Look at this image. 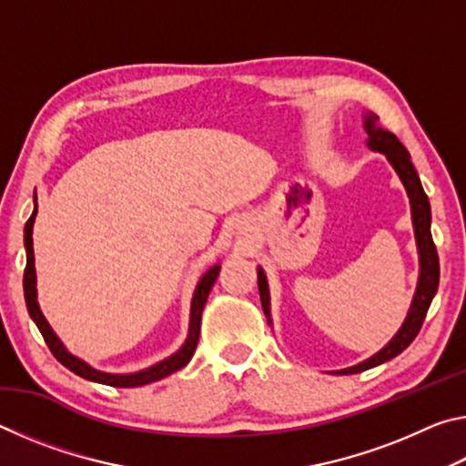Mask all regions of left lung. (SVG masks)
Instances as JSON below:
<instances>
[{
  "mask_svg": "<svg viewBox=\"0 0 466 466\" xmlns=\"http://www.w3.org/2000/svg\"><path fill=\"white\" fill-rule=\"evenodd\" d=\"M366 133H368V146L376 149V152H382L389 162L397 170V175L403 180V185L407 188L409 201H411V214H413V228H415V240H417V248H420V283H417V291L413 296V304L411 310H409L407 319L403 322V327L399 329V333L392 337V341L372 356L366 361H361L358 366H351L347 370H339L337 374H358L364 372L368 368H374L378 364H384V361L392 360L394 356H399L400 351L407 350L411 345L413 339L420 333V329L425 320V314H428V309L431 304L433 296L438 291V283H440V258H438V250L436 244H433L431 238V209H430V199L425 195L420 175L413 167L411 157H409L407 147L400 144L399 137L390 131H384L380 127H376V116H366ZM258 294H261V304H263V312L267 317V322H271L269 319V289H267V279L263 269H258Z\"/></svg>",
  "mask_w": 466,
  "mask_h": 466,
  "instance_id": "1",
  "label": "left lung"
}]
</instances>
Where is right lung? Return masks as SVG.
Here are the masks:
<instances>
[{
  "mask_svg": "<svg viewBox=\"0 0 466 466\" xmlns=\"http://www.w3.org/2000/svg\"><path fill=\"white\" fill-rule=\"evenodd\" d=\"M35 216H36V205L33 216L28 218V222L25 226V247H26V269H25V299H26V309L30 319L36 322L38 330L45 339V343L49 345V350L55 358H57L63 366L67 370H72L74 374L86 378V380H94L106 386H119V389H131V386H144L149 382L160 380L164 376L175 374L177 370L185 368L188 364V360L193 358L197 341H199V329H201V312L203 306L208 302V296L211 291V286H214L219 273V265H214L208 273L203 275L197 283L195 296H193V304H191V327H188V337L185 345L175 353V356L167 358L160 364H156L147 370H141V372L136 374H106V372H98V370L90 368L86 361L80 358H76L69 353L63 343L57 339V335L53 333V329L49 327V322L43 317L41 309H38L36 302V275H35V250H33V224H35Z\"/></svg>",
  "mask_w": 466,
  "mask_h": 466,
  "instance_id": "add662e5",
  "label": "right lung"
}]
</instances>
